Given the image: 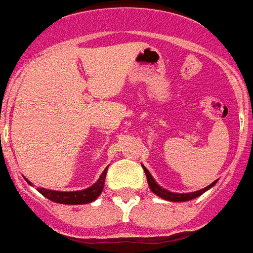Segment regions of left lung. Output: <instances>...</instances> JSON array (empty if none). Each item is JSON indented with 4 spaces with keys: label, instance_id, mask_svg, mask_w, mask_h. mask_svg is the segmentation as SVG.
I'll return each instance as SVG.
<instances>
[{
    "label": "left lung",
    "instance_id": "8db88e82",
    "mask_svg": "<svg viewBox=\"0 0 253 253\" xmlns=\"http://www.w3.org/2000/svg\"><path fill=\"white\" fill-rule=\"evenodd\" d=\"M143 169H144V172L147 175V180H148V185H149V189L154 191L155 194L159 195L162 197L163 200H167V201H174V202H183V201H190V200H194L197 197H200L201 194H204L205 191L208 189H210L211 186L215 185V182H213L211 185H209L208 187H205L202 190H198V191H194V193H187V194H176V193H171V191H167L166 189H162L155 179L152 178V175L149 174V171L145 169L144 166H143Z\"/></svg>",
    "mask_w": 253,
    "mask_h": 253
}]
</instances>
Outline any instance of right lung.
<instances>
[{
    "label": "right lung",
    "instance_id": "1",
    "mask_svg": "<svg viewBox=\"0 0 253 253\" xmlns=\"http://www.w3.org/2000/svg\"><path fill=\"white\" fill-rule=\"evenodd\" d=\"M106 169L101 174L99 179L94 183L91 187L88 189L81 190V191H53V190L47 189H38L39 193L44 195L45 198H48L52 202H58V204H66V205H81V204H88L93 202L94 200L98 198V195L102 193L105 185V176H106ZM28 182V180H27ZM31 183V182H28Z\"/></svg>",
    "mask_w": 253,
    "mask_h": 253
}]
</instances>
